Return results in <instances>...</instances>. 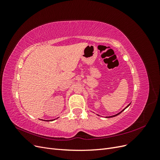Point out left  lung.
<instances>
[{
    "label": "left lung",
    "instance_id": "8db88e82",
    "mask_svg": "<svg viewBox=\"0 0 160 160\" xmlns=\"http://www.w3.org/2000/svg\"><path fill=\"white\" fill-rule=\"evenodd\" d=\"M130 104H131V103H129V105H128L127 106V107H126V108H124V109H123L122 111H121L119 113H117V114H115V115H112V116H109V117H105V118H113V117H115V116H117V115H119V114H120L121 113H122V112H123V111H124V110H125V109H126L127 108H128V107H129V105H130Z\"/></svg>",
    "mask_w": 160,
    "mask_h": 160
}]
</instances>
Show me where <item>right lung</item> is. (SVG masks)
<instances>
[{
	"label": "right lung",
	"mask_w": 160,
	"mask_h": 160,
	"mask_svg": "<svg viewBox=\"0 0 160 160\" xmlns=\"http://www.w3.org/2000/svg\"><path fill=\"white\" fill-rule=\"evenodd\" d=\"M42 120V119H41ZM55 120V119H54ZM43 121H44V120H43ZM47 121V122H51V121H53V119H52V120H46Z\"/></svg>",
	"instance_id": "add662e5"
}]
</instances>
